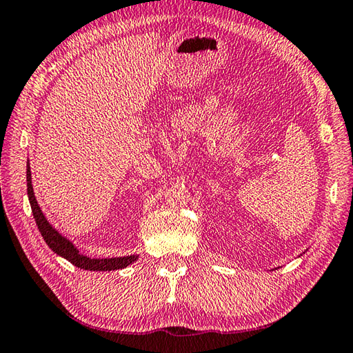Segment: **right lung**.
Returning a JSON list of instances; mask_svg holds the SVG:
<instances>
[{
    "label": "right lung",
    "instance_id": "1",
    "mask_svg": "<svg viewBox=\"0 0 353 353\" xmlns=\"http://www.w3.org/2000/svg\"><path fill=\"white\" fill-rule=\"evenodd\" d=\"M27 192H28L30 204H31L32 216H34L39 232L43 236L48 247L51 248L55 254H59L60 257L69 260L72 265L85 270H117V269L128 268L129 265H132L134 261H137L138 259L137 254H132V256H125V257H112V259L87 257L84 254L79 252V250L68 239V237H64L61 233L57 232L55 228L49 224V221L43 215V212L40 209L34 196V191H32V185H31L30 163H27Z\"/></svg>",
    "mask_w": 353,
    "mask_h": 353
}]
</instances>
